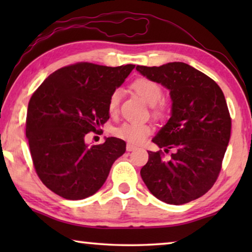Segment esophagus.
<instances>
[{
	"label": "esophagus",
	"mask_w": 252,
	"mask_h": 252,
	"mask_svg": "<svg viewBox=\"0 0 252 252\" xmlns=\"http://www.w3.org/2000/svg\"><path fill=\"white\" fill-rule=\"evenodd\" d=\"M136 149V147L135 146H133V144H130V143H127L126 144V151H133V150H135Z\"/></svg>",
	"instance_id": "1"
}]
</instances>
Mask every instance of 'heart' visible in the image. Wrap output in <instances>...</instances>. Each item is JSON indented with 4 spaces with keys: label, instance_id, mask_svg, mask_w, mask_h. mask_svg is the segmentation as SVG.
Listing matches in <instances>:
<instances>
[{
    "label": "heart",
    "instance_id": "b5f03b06",
    "mask_svg": "<svg viewBox=\"0 0 252 252\" xmlns=\"http://www.w3.org/2000/svg\"><path fill=\"white\" fill-rule=\"evenodd\" d=\"M132 89L138 93V94L142 97V99L147 102L149 105L155 106L159 101L161 100L163 91L160 84H158L155 81L147 78H140L136 79L133 83H132ZM122 95V91L120 89H116L110 94L108 106L110 113H116L119 108V103H120ZM156 113H158V110H156ZM113 133L118 138H120L125 141L130 143H141L146 140L147 136L151 133V126L146 123H139V122H125L121 126H117L114 129Z\"/></svg>",
    "mask_w": 252,
    "mask_h": 252
}]
</instances>
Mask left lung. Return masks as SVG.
I'll return each instance as SVG.
<instances>
[{"instance_id":"obj_1","label":"left lung","mask_w":252,"mask_h":252,"mask_svg":"<svg viewBox=\"0 0 252 252\" xmlns=\"http://www.w3.org/2000/svg\"><path fill=\"white\" fill-rule=\"evenodd\" d=\"M140 74L170 91L171 117L152 139L164 152L149 151L140 174L150 192L169 204H183L211 189L227 150L231 119L223 92L215 81L183 62L136 65Z\"/></svg>"}]
</instances>
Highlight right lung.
Listing matches in <instances>:
<instances>
[{
  "instance_id": "right-lung-1",
  "label": "right lung",
  "mask_w": 252,
  "mask_h": 252,
  "mask_svg": "<svg viewBox=\"0 0 252 252\" xmlns=\"http://www.w3.org/2000/svg\"><path fill=\"white\" fill-rule=\"evenodd\" d=\"M81 62L53 72L33 93L27 114V138L34 168L51 191L67 200L94 194L126 142L109 136L89 146L85 135L108 121L109 97L134 69Z\"/></svg>"
}]
</instances>
